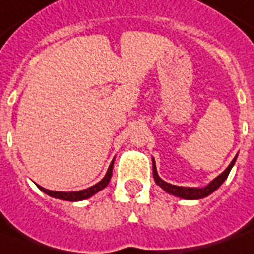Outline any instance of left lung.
Here are the masks:
<instances>
[{"mask_svg": "<svg viewBox=\"0 0 254 254\" xmlns=\"http://www.w3.org/2000/svg\"><path fill=\"white\" fill-rule=\"evenodd\" d=\"M238 156V153H237ZM237 156L234 157L232 160V163L229 164L226 170L223 171L222 174L217 176L215 179L211 180L210 183H208L206 187H202V189H196V187H180V186H174L170 185V183H167L164 180L161 179L159 174H157V170H156V163L155 159L152 157V167H153V179H155L156 185L161 187V189L164 190L165 192H168L171 195H175V196H178V198L182 199H202L208 196L210 194H213L214 191L219 187V186L222 185L223 182L227 179V176L230 174V171H232L233 165L237 160Z\"/></svg>", "mask_w": 254, "mask_h": 254, "instance_id": "8db88e82", "label": "left lung"}]
</instances>
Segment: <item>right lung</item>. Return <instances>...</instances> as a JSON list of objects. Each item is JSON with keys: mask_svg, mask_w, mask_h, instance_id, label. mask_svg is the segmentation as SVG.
I'll use <instances>...</instances> for the list:
<instances>
[{"mask_svg": "<svg viewBox=\"0 0 254 254\" xmlns=\"http://www.w3.org/2000/svg\"><path fill=\"white\" fill-rule=\"evenodd\" d=\"M113 164H114V160L110 163L109 165V170L105 175V178H103L101 182H98L97 185L91 186L89 189L82 190V191H72V192H62V191H50V190H46L40 187V186H37L39 189L44 192V194L50 195L52 198L56 199H62V200H69V202H76V200H83V199H89L91 198L93 195H95L97 192H99L101 190H103L106 186L109 185V182L112 179V174H113Z\"/></svg>", "mask_w": 254, "mask_h": 254, "instance_id": "obj_1", "label": "right lung"}]
</instances>
